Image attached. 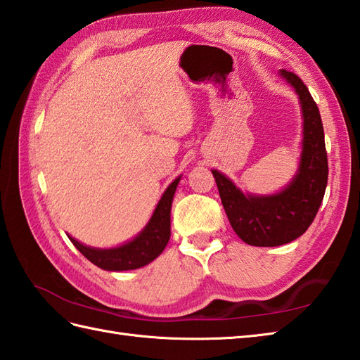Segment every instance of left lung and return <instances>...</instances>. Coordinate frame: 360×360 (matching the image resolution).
<instances>
[{
	"instance_id": "8db88e82",
	"label": "left lung",
	"mask_w": 360,
	"mask_h": 360,
	"mask_svg": "<svg viewBox=\"0 0 360 360\" xmlns=\"http://www.w3.org/2000/svg\"><path fill=\"white\" fill-rule=\"evenodd\" d=\"M280 75L298 96L303 119L302 153L292 179L277 193L255 195L241 192L226 174L212 170L235 233L244 243L258 248L281 246L307 232L328 184L325 133L317 105L302 79L285 70Z\"/></svg>"
}]
</instances>
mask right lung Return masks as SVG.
Returning a JSON list of instances; mask_svg holds the SVG:
<instances>
[{
  "label": "right lung",
  "instance_id": "obj_1",
  "mask_svg": "<svg viewBox=\"0 0 360 360\" xmlns=\"http://www.w3.org/2000/svg\"><path fill=\"white\" fill-rule=\"evenodd\" d=\"M181 181L178 176L170 186L165 188L164 195L156 205L155 212L142 231L137 233L133 240H129L120 246L101 249L91 248L72 238L68 235V238L85 255L91 263L101 267L103 271H131L147 266L153 259H156L162 254L168 240H170V212L173 196Z\"/></svg>",
  "mask_w": 360,
  "mask_h": 360
}]
</instances>
